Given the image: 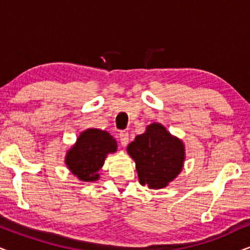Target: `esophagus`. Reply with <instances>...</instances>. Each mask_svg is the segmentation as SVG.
Masks as SVG:
<instances>
[{"label":"esophagus","mask_w":250,"mask_h":250,"mask_svg":"<svg viewBox=\"0 0 250 250\" xmlns=\"http://www.w3.org/2000/svg\"><path fill=\"white\" fill-rule=\"evenodd\" d=\"M119 138H121V143L123 146H127V143H128V133L127 132L123 131L119 133Z\"/></svg>","instance_id":"34e87169"}]
</instances>
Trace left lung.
<instances>
[{
    "label": "left lung",
    "instance_id": "obj_1",
    "mask_svg": "<svg viewBox=\"0 0 250 250\" xmlns=\"http://www.w3.org/2000/svg\"><path fill=\"white\" fill-rule=\"evenodd\" d=\"M127 152L135 162L140 183L150 189L168 186L181 173L186 159L183 142L158 123L148 125L143 134L136 135Z\"/></svg>",
    "mask_w": 250,
    "mask_h": 250
}]
</instances>
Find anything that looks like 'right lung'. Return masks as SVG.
Returning a JSON list of instances; mask_svg holds the SVG:
<instances>
[{
	"label": "right lung",
	"mask_w": 250,
	"mask_h": 250,
	"mask_svg": "<svg viewBox=\"0 0 250 250\" xmlns=\"http://www.w3.org/2000/svg\"><path fill=\"white\" fill-rule=\"evenodd\" d=\"M117 142L108 132L88 128L82 132L77 141L66 153V165L70 172L84 182L99 180V170L108 153L116 152Z\"/></svg>",
	"instance_id": "right-lung-1"
}]
</instances>
